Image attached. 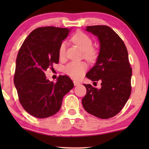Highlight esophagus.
Segmentation results:
<instances>
[{
  "label": "esophagus",
  "instance_id": "obj_1",
  "mask_svg": "<svg viewBox=\"0 0 149 149\" xmlns=\"http://www.w3.org/2000/svg\"><path fill=\"white\" fill-rule=\"evenodd\" d=\"M73 84H74L75 86H77V85H80V83L78 81H76V80H73Z\"/></svg>",
  "mask_w": 149,
  "mask_h": 149
}]
</instances>
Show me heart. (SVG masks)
Wrapping results in <instances>:
<instances>
[{"instance_id": "b5f03b06", "label": "heart", "mask_w": 149, "mask_h": 149, "mask_svg": "<svg viewBox=\"0 0 149 149\" xmlns=\"http://www.w3.org/2000/svg\"><path fill=\"white\" fill-rule=\"evenodd\" d=\"M76 45L79 46L83 51V57L89 62H95L99 57V51L92 47V38L83 32H78L71 38ZM66 54V44L61 42L59 48V56L61 59ZM88 66L83 61H71L64 67V72L71 78L78 79L83 75Z\"/></svg>"}]
</instances>
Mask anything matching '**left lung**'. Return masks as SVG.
I'll use <instances>...</instances> for the list:
<instances>
[{"mask_svg":"<svg viewBox=\"0 0 149 149\" xmlns=\"http://www.w3.org/2000/svg\"><path fill=\"white\" fill-rule=\"evenodd\" d=\"M86 30L97 36L100 42L97 63L86 76L102 83L100 89L83 84L87 92L82 104L89 113L102 119L110 118L122 110L131 95L132 70L127 49L122 39L108 26H88Z\"/></svg>","mask_w":149,"mask_h":149,"instance_id":"1","label":"left lung"}]
</instances>
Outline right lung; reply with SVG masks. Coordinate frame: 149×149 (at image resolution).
I'll use <instances>...</instances> for the list:
<instances>
[{
  "mask_svg": "<svg viewBox=\"0 0 149 149\" xmlns=\"http://www.w3.org/2000/svg\"><path fill=\"white\" fill-rule=\"evenodd\" d=\"M69 29L39 27L27 36L16 59L14 83L24 109L38 118L59 111L63 97L74 86L68 76H59L57 83L45 77V71L59 63V48Z\"/></svg>",
  "mask_w": 149,
  "mask_h": 149,
  "instance_id": "1",
  "label": "right lung"
}]
</instances>
